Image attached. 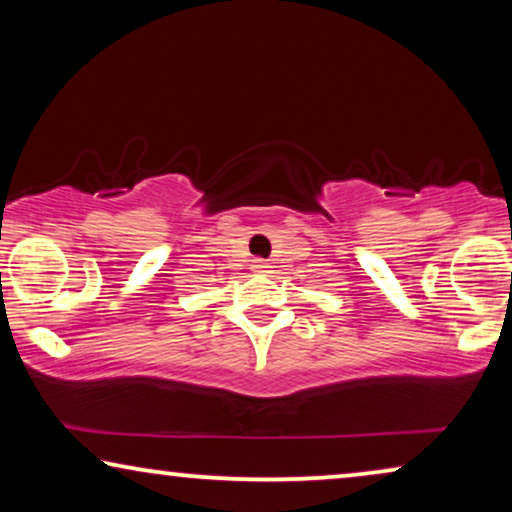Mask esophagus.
<instances>
[{
	"instance_id": "34e87169",
	"label": "esophagus",
	"mask_w": 512,
	"mask_h": 512,
	"mask_svg": "<svg viewBox=\"0 0 512 512\" xmlns=\"http://www.w3.org/2000/svg\"><path fill=\"white\" fill-rule=\"evenodd\" d=\"M254 268H256V270H261V272H268L270 265L265 263V261H256V263H254Z\"/></svg>"
}]
</instances>
